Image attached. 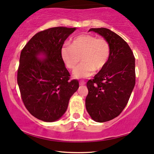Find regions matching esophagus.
<instances>
[{
  "label": "esophagus",
  "instance_id": "1",
  "mask_svg": "<svg viewBox=\"0 0 154 154\" xmlns=\"http://www.w3.org/2000/svg\"><path fill=\"white\" fill-rule=\"evenodd\" d=\"M85 84V82H84V81H80V85H84Z\"/></svg>",
  "mask_w": 154,
  "mask_h": 154
}]
</instances>
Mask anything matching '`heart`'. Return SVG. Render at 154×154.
<instances>
[{
	"mask_svg": "<svg viewBox=\"0 0 154 154\" xmlns=\"http://www.w3.org/2000/svg\"><path fill=\"white\" fill-rule=\"evenodd\" d=\"M61 57L69 69H74L80 60L82 63L74 69L76 79L88 78L94 70L100 71L106 64L110 55V45L106 39L84 34L73 40L72 45L65 43L61 48Z\"/></svg>",
	"mask_w": 154,
	"mask_h": 154,
	"instance_id": "1",
	"label": "heart"
}]
</instances>
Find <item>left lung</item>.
<instances>
[{
    "label": "left lung",
    "instance_id": "left-lung-1",
    "mask_svg": "<svg viewBox=\"0 0 154 154\" xmlns=\"http://www.w3.org/2000/svg\"><path fill=\"white\" fill-rule=\"evenodd\" d=\"M110 45L106 64L87 83L88 113L94 121L104 123L119 116L127 105L135 85V59L128 44L106 28L90 29Z\"/></svg>",
    "mask_w": 154,
    "mask_h": 154
}]
</instances>
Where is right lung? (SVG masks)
<instances>
[{"label":"right lung","instance_id":"1","mask_svg":"<svg viewBox=\"0 0 154 154\" xmlns=\"http://www.w3.org/2000/svg\"><path fill=\"white\" fill-rule=\"evenodd\" d=\"M75 29L57 26L40 31L21 52L17 71L21 97L29 113L43 121L60 119L79 88L76 80L69 81L60 53L64 41Z\"/></svg>","mask_w":154,"mask_h":154}]
</instances>
